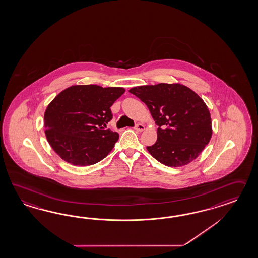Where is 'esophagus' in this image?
<instances>
[{
	"label": "esophagus",
	"instance_id": "34e87169",
	"mask_svg": "<svg viewBox=\"0 0 258 258\" xmlns=\"http://www.w3.org/2000/svg\"><path fill=\"white\" fill-rule=\"evenodd\" d=\"M134 130L136 131V132H143V131H145V126L143 125V124H137L135 127H134Z\"/></svg>",
	"mask_w": 258,
	"mask_h": 258
}]
</instances>
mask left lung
<instances>
[{"label":"left lung","mask_w":258,"mask_h":258,"mask_svg":"<svg viewBox=\"0 0 258 258\" xmlns=\"http://www.w3.org/2000/svg\"><path fill=\"white\" fill-rule=\"evenodd\" d=\"M148 107L158 126L155 145L147 151L168 167L192 162L212 138L211 113L192 89L181 84L160 83L130 89Z\"/></svg>","instance_id":"left-lung-1"}]
</instances>
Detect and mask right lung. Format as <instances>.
Wrapping results in <instances>:
<instances>
[{
	"label": "right lung",
	"mask_w": 258,
	"mask_h": 258,
	"mask_svg": "<svg viewBox=\"0 0 258 258\" xmlns=\"http://www.w3.org/2000/svg\"><path fill=\"white\" fill-rule=\"evenodd\" d=\"M125 92L123 88L76 85L62 90L44 112V133L64 161L89 166L102 160L119 138L103 126L113 118L110 107Z\"/></svg>",
	"instance_id": "add662e5"
}]
</instances>
